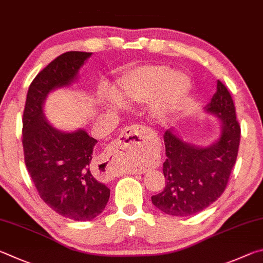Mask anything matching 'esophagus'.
<instances>
[{
  "instance_id": "obj_1",
  "label": "esophagus",
  "mask_w": 263,
  "mask_h": 263,
  "mask_svg": "<svg viewBox=\"0 0 263 263\" xmlns=\"http://www.w3.org/2000/svg\"><path fill=\"white\" fill-rule=\"evenodd\" d=\"M146 129L139 124L128 127L124 130L118 141L112 145L106 157L101 160L103 167V178L105 180H110L120 174L119 164L124 156L134 155L137 157L143 158L148 155L149 146L146 139Z\"/></svg>"
}]
</instances>
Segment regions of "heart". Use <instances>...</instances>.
<instances>
[{"label":"heart","mask_w":263,"mask_h":263,"mask_svg":"<svg viewBox=\"0 0 263 263\" xmlns=\"http://www.w3.org/2000/svg\"><path fill=\"white\" fill-rule=\"evenodd\" d=\"M190 89L191 80L186 73L170 70L164 64H143L119 77L112 96L122 105L143 104L151 100V119L163 122L171 117Z\"/></svg>","instance_id":"1"}]
</instances>
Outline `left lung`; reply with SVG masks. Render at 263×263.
Masks as SVG:
<instances>
[{
	"label": "left lung",
	"mask_w": 263,
	"mask_h": 263,
	"mask_svg": "<svg viewBox=\"0 0 263 263\" xmlns=\"http://www.w3.org/2000/svg\"><path fill=\"white\" fill-rule=\"evenodd\" d=\"M204 112L215 115L220 126L218 139L209 145L188 143L172 128L165 132L163 173L166 185L162 193L151 196V201L167 215L185 217L214 203L225 191L236 163L240 126L232 97L220 81Z\"/></svg>",
	"instance_id": "1"
}]
</instances>
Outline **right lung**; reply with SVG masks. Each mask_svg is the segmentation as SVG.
I'll return each mask as SVG.
<instances>
[{
	"instance_id": "right-lung-1",
	"label": "right lung",
	"mask_w": 263,
	"mask_h": 263,
	"mask_svg": "<svg viewBox=\"0 0 263 263\" xmlns=\"http://www.w3.org/2000/svg\"><path fill=\"white\" fill-rule=\"evenodd\" d=\"M92 53L67 52L35 76L27 91L23 114V148L26 168L41 199L69 219L91 220L103 213L109 188L91 168L97 141L85 129L63 132L45 117L50 92L70 86Z\"/></svg>"
}]
</instances>
